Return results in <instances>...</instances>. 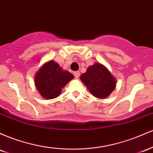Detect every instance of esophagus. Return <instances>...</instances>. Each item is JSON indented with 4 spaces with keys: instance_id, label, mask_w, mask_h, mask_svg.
Returning <instances> with one entry per match:
<instances>
[{
    "instance_id": "obj_1",
    "label": "esophagus",
    "mask_w": 153,
    "mask_h": 153,
    "mask_svg": "<svg viewBox=\"0 0 153 153\" xmlns=\"http://www.w3.org/2000/svg\"><path fill=\"white\" fill-rule=\"evenodd\" d=\"M73 75H74V76L76 78H78L79 76H80V72L79 71H75L73 73Z\"/></svg>"
}]
</instances>
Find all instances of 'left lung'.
I'll list each match as a JSON object with an SVG mask.
<instances>
[{
  "instance_id": "8db88e82",
  "label": "left lung",
  "mask_w": 153,
  "mask_h": 153,
  "mask_svg": "<svg viewBox=\"0 0 153 153\" xmlns=\"http://www.w3.org/2000/svg\"><path fill=\"white\" fill-rule=\"evenodd\" d=\"M80 80L95 97L105 99L114 90L116 80L102 65L96 63L80 75Z\"/></svg>"
}]
</instances>
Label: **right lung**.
Returning <instances> with one entry per match:
<instances>
[{"mask_svg":"<svg viewBox=\"0 0 153 153\" xmlns=\"http://www.w3.org/2000/svg\"><path fill=\"white\" fill-rule=\"evenodd\" d=\"M74 78L68 71H62L57 62L51 60L39 70L35 76V85L45 99H52L59 96L62 88Z\"/></svg>","mask_w":153,"mask_h":153,"instance_id":"right-lung-1","label":"right lung"}]
</instances>
